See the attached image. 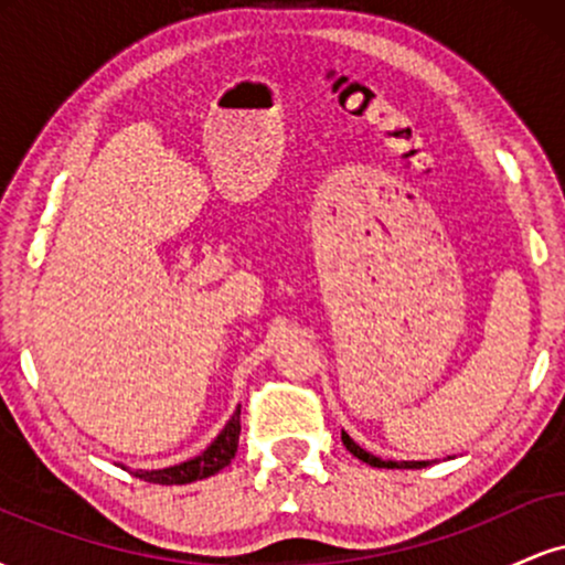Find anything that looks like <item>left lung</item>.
Segmentation results:
<instances>
[{
    "label": "left lung",
    "mask_w": 565,
    "mask_h": 565,
    "mask_svg": "<svg viewBox=\"0 0 565 565\" xmlns=\"http://www.w3.org/2000/svg\"><path fill=\"white\" fill-rule=\"evenodd\" d=\"M342 444H345V449H348L350 454H353V457L364 459V462L372 465V468H408V470H414V468H427V462H385V459L374 457V454H369V451L361 449L359 444H353V438H350L348 433H342Z\"/></svg>",
    "instance_id": "8db88e82"
}]
</instances>
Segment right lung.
<instances>
[{"label": "right lung", "mask_w": 565, "mask_h": 565, "mask_svg": "<svg viewBox=\"0 0 565 565\" xmlns=\"http://www.w3.org/2000/svg\"><path fill=\"white\" fill-rule=\"evenodd\" d=\"M238 414H242V408H236V414H233L228 425L223 427V433H220V436L210 444V449L201 451L199 457L188 459L183 465H174V468L140 470L135 472V476H138L140 481L161 483V486L193 483V481H201V478L215 476V472L223 470L225 465H231V459L236 457L238 433H242V419H238Z\"/></svg>", "instance_id": "right-lung-1"}]
</instances>
